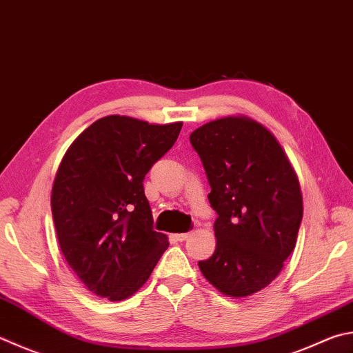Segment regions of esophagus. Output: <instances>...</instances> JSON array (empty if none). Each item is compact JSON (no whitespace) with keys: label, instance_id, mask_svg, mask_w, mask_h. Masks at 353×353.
Listing matches in <instances>:
<instances>
[{"label":"esophagus","instance_id":"obj_1","mask_svg":"<svg viewBox=\"0 0 353 353\" xmlns=\"http://www.w3.org/2000/svg\"><path fill=\"white\" fill-rule=\"evenodd\" d=\"M190 236V234L188 232V234H175V238L178 239V241H185Z\"/></svg>","mask_w":353,"mask_h":353}]
</instances>
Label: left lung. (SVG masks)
Wrapping results in <instances>:
<instances>
[{
  "label": "left lung",
  "instance_id": "1",
  "mask_svg": "<svg viewBox=\"0 0 353 353\" xmlns=\"http://www.w3.org/2000/svg\"><path fill=\"white\" fill-rule=\"evenodd\" d=\"M218 214L214 255L199 261L225 296L245 298L275 280L296 245L303 195L294 165L261 123L229 115L190 134Z\"/></svg>",
  "mask_w": 353,
  "mask_h": 353
}]
</instances>
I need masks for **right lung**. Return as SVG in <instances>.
<instances>
[{
	"label": "right lung",
	"instance_id": "1",
	"mask_svg": "<svg viewBox=\"0 0 353 353\" xmlns=\"http://www.w3.org/2000/svg\"><path fill=\"white\" fill-rule=\"evenodd\" d=\"M181 128V121L103 117L77 137L59 163L50 196L59 249L95 295L128 300L169 248L168 235L152 229L143 179Z\"/></svg>",
	"mask_w": 353,
	"mask_h": 353
}]
</instances>
